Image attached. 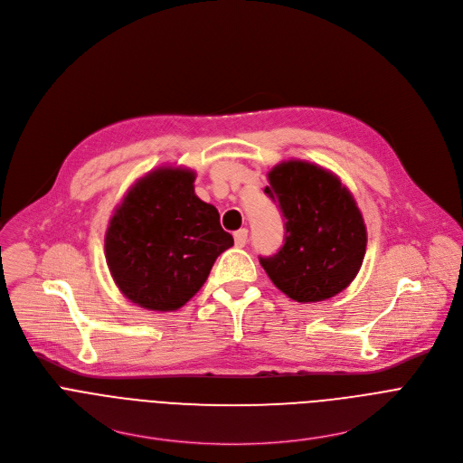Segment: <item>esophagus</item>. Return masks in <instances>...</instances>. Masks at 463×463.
Instances as JSON below:
<instances>
[{"instance_id":"esophagus-1","label":"esophagus","mask_w":463,"mask_h":463,"mask_svg":"<svg viewBox=\"0 0 463 463\" xmlns=\"http://www.w3.org/2000/svg\"><path fill=\"white\" fill-rule=\"evenodd\" d=\"M234 243L236 247H245L247 243V229H240L234 232Z\"/></svg>"}]
</instances>
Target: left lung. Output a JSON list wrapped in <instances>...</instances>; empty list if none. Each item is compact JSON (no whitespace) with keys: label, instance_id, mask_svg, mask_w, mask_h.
Listing matches in <instances>:
<instances>
[{"label":"left lung","instance_id":"8db88e82","mask_svg":"<svg viewBox=\"0 0 463 463\" xmlns=\"http://www.w3.org/2000/svg\"><path fill=\"white\" fill-rule=\"evenodd\" d=\"M265 194L285 220L283 247L260 258L270 281L299 303L342 292L356 278L367 247L364 216L351 191L327 169L288 160L267 175Z\"/></svg>","mask_w":463,"mask_h":463}]
</instances>
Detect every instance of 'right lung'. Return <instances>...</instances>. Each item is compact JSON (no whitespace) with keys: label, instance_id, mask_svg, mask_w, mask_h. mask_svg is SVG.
I'll return each mask as SVG.
<instances>
[{"label":"right lung","instance_id":"add662e5","mask_svg":"<svg viewBox=\"0 0 463 463\" xmlns=\"http://www.w3.org/2000/svg\"><path fill=\"white\" fill-rule=\"evenodd\" d=\"M196 173L160 167L137 180L105 232L114 283L148 311H176L205 283L216 258L234 245L214 205L194 193Z\"/></svg>","mask_w":463,"mask_h":463}]
</instances>
